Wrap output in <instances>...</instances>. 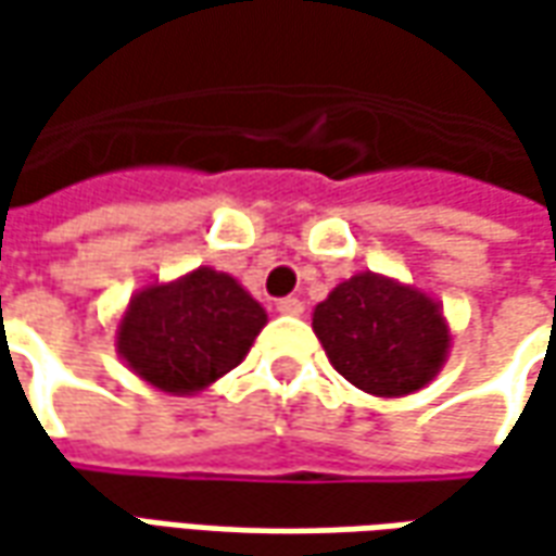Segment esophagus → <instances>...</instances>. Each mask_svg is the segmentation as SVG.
<instances>
[{"label": "esophagus", "mask_w": 556, "mask_h": 556, "mask_svg": "<svg viewBox=\"0 0 556 556\" xmlns=\"http://www.w3.org/2000/svg\"><path fill=\"white\" fill-rule=\"evenodd\" d=\"M275 309L281 312V315H293V318H296V315H303V303H300L296 296H285V300L275 303Z\"/></svg>", "instance_id": "1"}]
</instances>
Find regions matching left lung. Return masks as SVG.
<instances>
[{
	"label": "left lung",
	"instance_id": "left-lung-1",
	"mask_svg": "<svg viewBox=\"0 0 556 556\" xmlns=\"http://www.w3.org/2000/svg\"><path fill=\"white\" fill-rule=\"evenodd\" d=\"M312 331L337 371L380 399L427 387L452 350L437 300L377 271L340 281L312 312Z\"/></svg>",
	"mask_w": 556,
	"mask_h": 556
}]
</instances>
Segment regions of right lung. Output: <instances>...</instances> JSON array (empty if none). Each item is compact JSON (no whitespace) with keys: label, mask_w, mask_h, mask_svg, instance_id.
Returning <instances> with one entry per match:
<instances>
[{"label":"right lung","mask_w":556,"mask_h":556,"mask_svg":"<svg viewBox=\"0 0 556 556\" xmlns=\"http://www.w3.org/2000/svg\"><path fill=\"white\" fill-rule=\"evenodd\" d=\"M266 321L238 278L201 266L132 293L117 321V353L154 390L194 395L244 362Z\"/></svg>","instance_id":"right-lung-1"}]
</instances>
